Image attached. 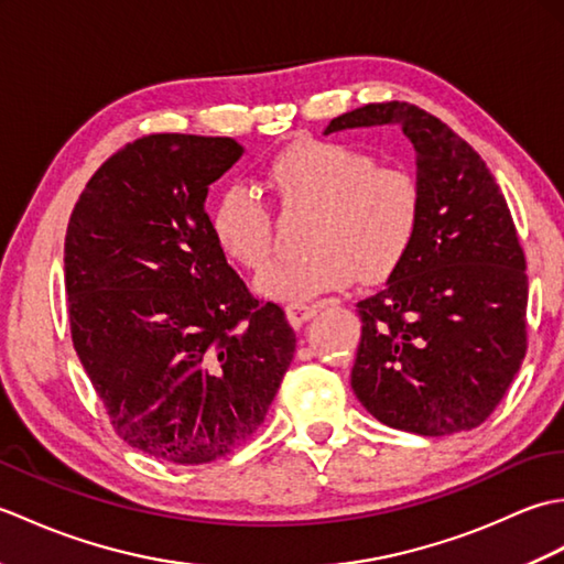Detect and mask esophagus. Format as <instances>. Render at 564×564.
<instances>
[{
	"instance_id": "esophagus-1",
	"label": "esophagus",
	"mask_w": 564,
	"mask_h": 564,
	"mask_svg": "<svg viewBox=\"0 0 564 564\" xmlns=\"http://www.w3.org/2000/svg\"><path fill=\"white\" fill-rule=\"evenodd\" d=\"M315 315V307L310 305H303V303H295V305H289L285 307V317H289V322L293 327H301L305 325V322Z\"/></svg>"
}]
</instances>
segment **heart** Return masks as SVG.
Returning <instances> with one entry per match:
<instances>
[{
	"label": "heart",
	"mask_w": 564,
	"mask_h": 564,
	"mask_svg": "<svg viewBox=\"0 0 564 564\" xmlns=\"http://www.w3.org/2000/svg\"><path fill=\"white\" fill-rule=\"evenodd\" d=\"M285 206L313 210L301 261H281L257 279V291L279 303H307L341 291L358 275L386 281L402 267L422 220V188L400 166H378L373 154L344 142L301 140L275 154L267 176ZM215 242L245 269L267 267L273 249L271 210L247 186L225 188L210 213Z\"/></svg>",
	"instance_id": "b5f03b06"
}]
</instances>
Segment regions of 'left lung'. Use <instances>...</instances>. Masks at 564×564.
Masks as SVG:
<instances>
[{
	"instance_id": "obj_1",
	"label": "left lung",
	"mask_w": 564,
	"mask_h": 564,
	"mask_svg": "<svg viewBox=\"0 0 564 564\" xmlns=\"http://www.w3.org/2000/svg\"><path fill=\"white\" fill-rule=\"evenodd\" d=\"M400 126L416 152L422 220L386 289L358 303L351 370L378 422L419 436L480 426L525 356V257L505 196L467 142L414 104H368L325 135Z\"/></svg>"
}]
</instances>
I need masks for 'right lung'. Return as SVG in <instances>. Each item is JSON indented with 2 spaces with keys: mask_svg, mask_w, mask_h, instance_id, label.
Wrapping results in <instances>:
<instances>
[{
  "mask_svg": "<svg viewBox=\"0 0 564 564\" xmlns=\"http://www.w3.org/2000/svg\"><path fill=\"white\" fill-rule=\"evenodd\" d=\"M232 138L128 142L82 191L65 237L72 344L116 434L174 465L223 458L261 426L295 332L227 263L208 186Z\"/></svg>",
  "mask_w": 564,
  "mask_h": 564,
  "instance_id": "obj_1",
  "label": "right lung"
}]
</instances>
